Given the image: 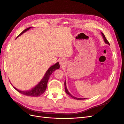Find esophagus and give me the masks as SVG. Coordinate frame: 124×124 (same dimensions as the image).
Instances as JSON below:
<instances>
[{"label": "esophagus", "instance_id": "esophagus-1", "mask_svg": "<svg viewBox=\"0 0 124 124\" xmlns=\"http://www.w3.org/2000/svg\"><path fill=\"white\" fill-rule=\"evenodd\" d=\"M59 63H60V64H61V65L62 66H64L65 64V59H62L61 60H60Z\"/></svg>", "mask_w": 124, "mask_h": 124}]
</instances>
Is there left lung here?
Listing matches in <instances>:
<instances>
[{"label": "left lung", "instance_id": "8db88e82", "mask_svg": "<svg viewBox=\"0 0 124 124\" xmlns=\"http://www.w3.org/2000/svg\"><path fill=\"white\" fill-rule=\"evenodd\" d=\"M101 34H102V36H103V39H104V41L105 43H107V44H108V45H110L109 42H108V41L107 40V39H106V37H105L104 35L103 34V33L102 32H101ZM65 88L66 93H67V94L69 95L70 96H71V97H72L73 98H74V99H77V100H83V99H86V98H77V97H75L73 96L72 95H71L70 94V93L68 92V89H67V88L66 84V81L65 82Z\"/></svg>", "mask_w": 124, "mask_h": 124}]
</instances>
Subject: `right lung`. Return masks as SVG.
<instances>
[{"label": "right lung", "instance_id": "obj_1", "mask_svg": "<svg viewBox=\"0 0 124 124\" xmlns=\"http://www.w3.org/2000/svg\"><path fill=\"white\" fill-rule=\"evenodd\" d=\"M31 28V27H29V28L25 29L24 31H22L20 33V34L17 37V38L18 36H21V35L23 34V33H24L26 31H27L28 30H29L30 28ZM59 67H60L59 63L58 62L55 63V65L52 66L50 68H48V69L47 70L46 74H45V75H44V76L43 77L42 79L41 80V81L39 82V83L37 84L35 86V87L32 88L31 89L29 90V91H20V90L17 89L16 87H14V86H13V87L16 89L18 92H19L20 93H22V94H23V95L28 96H32V97L39 96L43 94V93H44V92L46 91V87H47V82H48V79H49V78L51 75V74L53 73L55 70L59 69Z\"/></svg>", "mask_w": 124, "mask_h": 124}]
</instances>
